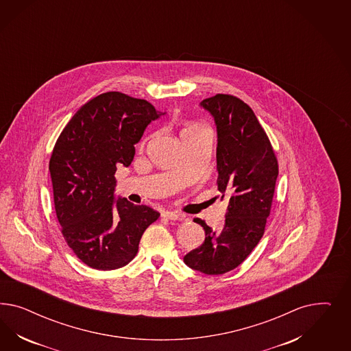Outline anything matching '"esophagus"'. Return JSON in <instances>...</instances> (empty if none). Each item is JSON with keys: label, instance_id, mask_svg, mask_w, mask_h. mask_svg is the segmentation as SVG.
Wrapping results in <instances>:
<instances>
[{"label": "esophagus", "instance_id": "obj_1", "mask_svg": "<svg viewBox=\"0 0 351 351\" xmlns=\"http://www.w3.org/2000/svg\"><path fill=\"white\" fill-rule=\"evenodd\" d=\"M162 217H165L167 220H180V219H184L180 213H175V211H163L162 213Z\"/></svg>", "mask_w": 351, "mask_h": 351}]
</instances>
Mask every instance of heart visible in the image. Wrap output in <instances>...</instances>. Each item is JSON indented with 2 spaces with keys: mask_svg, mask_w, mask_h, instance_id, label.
Returning a JSON list of instances; mask_svg holds the SVG:
<instances>
[{
  "mask_svg": "<svg viewBox=\"0 0 351 351\" xmlns=\"http://www.w3.org/2000/svg\"><path fill=\"white\" fill-rule=\"evenodd\" d=\"M203 130H207V128H203L201 125H197V123H191V125H188V126H185V128L181 130V135L194 134V132H199V131H203Z\"/></svg>",
  "mask_w": 351,
  "mask_h": 351,
  "instance_id": "1",
  "label": "heart"
}]
</instances>
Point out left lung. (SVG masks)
Returning a JSON list of instances; mask_svg holds the SVG:
<instances>
[{"label":"left lung","mask_w":351,"mask_h":351,"mask_svg":"<svg viewBox=\"0 0 351 351\" xmlns=\"http://www.w3.org/2000/svg\"><path fill=\"white\" fill-rule=\"evenodd\" d=\"M201 106L217 128V191L228 198L220 232L201 219L203 245L184 256L186 265L207 276H220L241 265L265 232L278 178V160L254 110L237 96L217 94Z\"/></svg>","instance_id":"obj_1"}]
</instances>
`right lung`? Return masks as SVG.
I'll list each match as a JSON object with an SVG mask.
<instances>
[{"instance_id": "obj_1", "label": "right lung", "mask_w": 351, "mask_h": 351, "mask_svg": "<svg viewBox=\"0 0 351 351\" xmlns=\"http://www.w3.org/2000/svg\"><path fill=\"white\" fill-rule=\"evenodd\" d=\"M144 99L109 91L88 100L63 128L49 163L58 221L86 265L113 270L136 256L141 235L160 213L118 198L114 173L128 167L135 144L162 116Z\"/></svg>"}]
</instances>
